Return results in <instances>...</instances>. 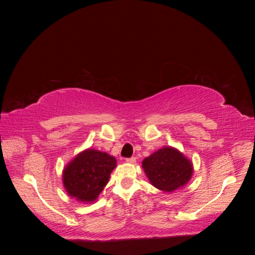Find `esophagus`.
<instances>
[{
    "mask_svg": "<svg viewBox=\"0 0 255 255\" xmlns=\"http://www.w3.org/2000/svg\"><path fill=\"white\" fill-rule=\"evenodd\" d=\"M126 161H127V163H128V164H134L135 161H136V158L135 157H129V158H127Z\"/></svg>",
    "mask_w": 255,
    "mask_h": 255,
    "instance_id": "obj_1",
    "label": "esophagus"
}]
</instances>
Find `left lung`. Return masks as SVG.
I'll use <instances>...</instances> for the list:
<instances>
[{
    "instance_id": "1",
    "label": "left lung",
    "mask_w": 255,
    "mask_h": 255,
    "mask_svg": "<svg viewBox=\"0 0 255 255\" xmlns=\"http://www.w3.org/2000/svg\"><path fill=\"white\" fill-rule=\"evenodd\" d=\"M142 168L153 186L165 192L183 187L194 172L191 161L171 146H164L145 157Z\"/></svg>"
}]
</instances>
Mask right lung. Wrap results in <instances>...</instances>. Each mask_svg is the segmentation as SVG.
Here are the masks:
<instances>
[{
    "label": "right lung",
    "mask_w": 255,
    "mask_h": 255,
    "mask_svg": "<svg viewBox=\"0 0 255 255\" xmlns=\"http://www.w3.org/2000/svg\"><path fill=\"white\" fill-rule=\"evenodd\" d=\"M116 166L117 160L110 154L94 149L85 150L64 169L65 189L78 201L94 202L109 183Z\"/></svg>",
    "instance_id": "add662e5"
}]
</instances>
